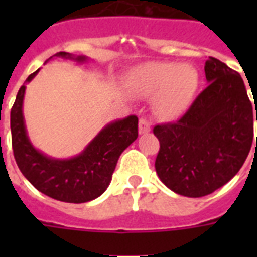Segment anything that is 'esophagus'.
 Listing matches in <instances>:
<instances>
[{
    "label": "esophagus",
    "mask_w": 257,
    "mask_h": 257,
    "mask_svg": "<svg viewBox=\"0 0 257 257\" xmlns=\"http://www.w3.org/2000/svg\"><path fill=\"white\" fill-rule=\"evenodd\" d=\"M139 132H140V135L151 132V122L144 117H141L140 121H139Z\"/></svg>",
    "instance_id": "34e87169"
}]
</instances>
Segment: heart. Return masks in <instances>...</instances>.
I'll return each instance as SVG.
<instances>
[{"mask_svg":"<svg viewBox=\"0 0 257 257\" xmlns=\"http://www.w3.org/2000/svg\"><path fill=\"white\" fill-rule=\"evenodd\" d=\"M199 86L193 66L176 62H151L137 70L136 88L145 96H157L156 109L165 118H175L189 106Z\"/></svg>","mask_w":257,"mask_h":257,"instance_id":"b5f03b06","label":"heart"}]
</instances>
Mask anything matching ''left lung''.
I'll list each match as a JSON object with an SVG mask.
<instances>
[{
    "label": "left lung",
    "mask_w": 257,
    "mask_h": 257,
    "mask_svg": "<svg viewBox=\"0 0 257 257\" xmlns=\"http://www.w3.org/2000/svg\"><path fill=\"white\" fill-rule=\"evenodd\" d=\"M204 70L208 86L185 114L153 128L160 141L157 175L171 191L187 197L209 195L240 171L257 121L237 72L215 57L208 58Z\"/></svg>",
    "instance_id": "8db88e82"
}]
</instances>
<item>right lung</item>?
<instances>
[{"mask_svg":"<svg viewBox=\"0 0 257 257\" xmlns=\"http://www.w3.org/2000/svg\"><path fill=\"white\" fill-rule=\"evenodd\" d=\"M53 57L86 61L85 56L74 57L66 52H58L46 61ZM38 70L26 78L25 84L32 81ZM25 84L18 90L10 110L12 147L20 171L36 189L52 199L74 204L97 199L110 184L120 155L139 136V118L128 116L122 120L113 121L89 143L80 155L66 160L53 159L34 148L26 135L22 114Z\"/></svg>","mask_w":257,"mask_h":257,"instance_id":"obj_1","label":"right lung"}]
</instances>
